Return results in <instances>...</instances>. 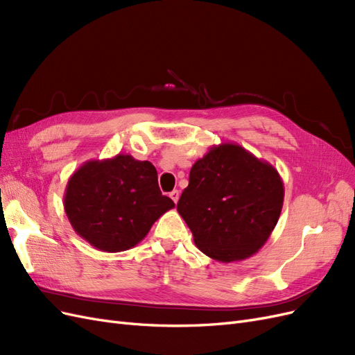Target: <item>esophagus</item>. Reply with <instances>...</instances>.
I'll return each instance as SVG.
<instances>
[{
    "mask_svg": "<svg viewBox=\"0 0 355 355\" xmlns=\"http://www.w3.org/2000/svg\"><path fill=\"white\" fill-rule=\"evenodd\" d=\"M170 198L171 200H173L175 201V204L179 201V191L178 189H173V191H171L170 192Z\"/></svg>",
    "mask_w": 355,
    "mask_h": 355,
    "instance_id": "1",
    "label": "esophagus"
}]
</instances>
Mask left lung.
<instances>
[{
  "instance_id": "1",
  "label": "left lung",
  "mask_w": 355,
  "mask_h": 355,
  "mask_svg": "<svg viewBox=\"0 0 355 355\" xmlns=\"http://www.w3.org/2000/svg\"><path fill=\"white\" fill-rule=\"evenodd\" d=\"M283 200L284 185L277 168L228 142L213 145L191 167L178 211L198 249L228 263L247 259L266 243Z\"/></svg>"
}]
</instances>
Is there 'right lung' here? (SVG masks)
Masks as SVG:
<instances>
[{"label": "right lung", "mask_w": 355, "mask_h": 355, "mask_svg": "<svg viewBox=\"0 0 355 355\" xmlns=\"http://www.w3.org/2000/svg\"><path fill=\"white\" fill-rule=\"evenodd\" d=\"M63 207L80 237L102 252H124L141 243L154 222L175 207L161 194L149 161L118 154L90 159L69 178Z\"/></svg>", "instance_id": "obj_1"}]
</instances>
